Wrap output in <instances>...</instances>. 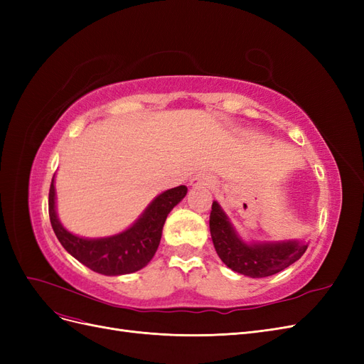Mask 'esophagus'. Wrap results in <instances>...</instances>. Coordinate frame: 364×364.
Here are the masks:
<instances>
[{"mask_svg":"<svg viewBox=\"0 0 364 364\" xmlns=\"http://www.w3.org/2000/svg\"><path fill=\"white\" fill-rule=\"evenodd\" d=\"M211 182H213V179L209 178L208 174H203V173H200V174H197L196 178H193L191 179V186H205V185H211Z\"/></svg>","mask_w":364,"mask_h":364,"instance_id":"esophagus-1","label":"esophagus"}]
</instances>
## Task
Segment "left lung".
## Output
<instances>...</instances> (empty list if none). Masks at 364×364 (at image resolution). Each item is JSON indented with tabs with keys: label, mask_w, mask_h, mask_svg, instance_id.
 Listing matches in <instances>:
<instances>
[{
	"label": "left lung",
	"mask_w": 364,
	"mask_h": 364,
	"mask_svg": "<svg viewBox=\"0 0 364 364\" xmlns=\"http://www.w3.org/2000/svg\"><path fill=\"white\" fill-rule=\"evenodd\" d=\"M209 229L220 259L229 269L250 278H266L287 269L304 255L308 247L304 241L297 240L247 245L238 237L217 202H213Z\"/></svg>",
	"instance_id": "1"
}]
</instances>
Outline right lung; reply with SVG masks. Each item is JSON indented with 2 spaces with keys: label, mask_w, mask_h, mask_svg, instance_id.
I'll return each instance as SVG.
<instances>
[{
  "label": "right lung",
  "mask_w": 364,
  "mask_h": 364,
  "mask_svg": "<svg viewBox=\"0 0 364 364\" xmlns=\"http://www.w3.org/2000/svg\"><path fill=\"white\" fill-rule=\"evenodd\" d=\"M186 191L188 188L185 185L164 191L124 232L106 238H82L68 232L59 222L53 178L48 194L50 222L65 250L86 267L106 277L134 273L146 267L156 253L165 220Z\"/></svg>",
  "instance_id": "right-lung-1"
}]
</instances>
